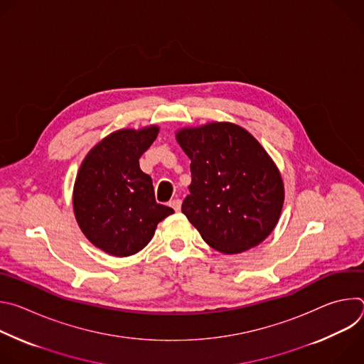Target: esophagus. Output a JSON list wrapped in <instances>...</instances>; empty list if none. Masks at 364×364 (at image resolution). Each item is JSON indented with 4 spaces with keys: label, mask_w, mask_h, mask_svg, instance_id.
Instances as JSON below:
<instances>
[{
    "label": "esophagus",
    "mask_w": 364,
    "mask_h": 364,
    "mask_svg": "<svg viewBox=\"0 0 364 364\" xmlns=\"http://www.w3.org/2000/svg\"><path fill=\"white\" fill-rule=\"evenodd\" d=\"M170 205L173 207V209H174L176 212H178V210L181 209V200H180V198H174V200L170 201Z\"/></svg>",
    "instance_id": "esophagus-1"
}]
</instances>
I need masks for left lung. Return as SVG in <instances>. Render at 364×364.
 Instances as JSON below:
<instances>
[{"mask_svg": "<svg viewBox=\"0 0 364 364\" xmlns=\"http://www.w3.org/2000/svg\"><path fill=\"white\" fill-rule=\"evenodd\" d=\"M176 138L191 160L181 212L204 242L228 255L264 242L284 204L279 170L264 146L230 122L183 128Z\"/></svg>", "mask_w": 364, "mask_h": 364, "instance_id": "1", "label": "left lung"}]
</instances>
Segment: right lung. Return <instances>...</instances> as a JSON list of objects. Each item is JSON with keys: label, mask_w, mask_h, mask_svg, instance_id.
<instances>
[{"label": "right lung", "mask_w": 364, "mask_h": 364, "mask_svg": "<svg viewBox=\"0 0 364 364\" xmlns=\"http://www.w3.org/2000/svg\"><path fill=\"white\" fill-rule=\"evenodd\" d=\"M159 127L119 129L96 144L83 160L73 188V210L83 235L112 256L144 249L155 228L173 215L155 201L152 180L139 168L141 155Z\"/></svg>", "instance_id": "1"}]
</instances>
